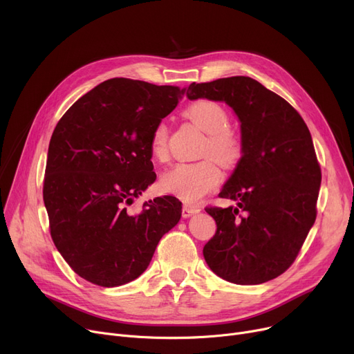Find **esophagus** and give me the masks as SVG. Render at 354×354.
<instances>
[{"label": "esophagus", "mask_w": 354, "mask_h": 354, "mask_svg": "<svg viewBox=\"0 0 354 354\" xmlns=\"http://www.w3.org/2000/svg\"><path fill=\"white\" fill-rule=\"evenodd\" d=\"M196 212H199V209H198V208L188 207V205L182 207V216H183V218H189L191 215H194V214H196Z\"/></svg>", "instance_id": "obj_1"}]
</instances>
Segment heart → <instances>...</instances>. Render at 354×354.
I'll return each instance as SVG.
<instances>
[{
    "instance_id": "b5f03b06",
    "label": "heart",
    "mask_w": 354,
    "mask_h": 354,
    "mask_svg": "<svg viewBox=\"0 0 354 354\" xmlns=\"http://www.w3.org/2000/svg\"><path fill=\"white\" fill-rule=\"evenodd\" d=\"M187 115L208 133L202 146L203 156H214L225 167H234L244 155V142L236 130L228 127V111L219 103L208 99L194 102ZM167 138L169 129L162 120L159 122L151 136V153L158 160H166ZM222 180L219 165L212 158H205L198 162H182L169 167L159 180V187L165 194L176 196L178 199L195 203L209 192L215 191Z\"/></svg>"
}]
</instances>
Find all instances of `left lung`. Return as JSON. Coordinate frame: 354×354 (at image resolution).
<instances>
[{
    "label": "left lung",
    "mask_w": 354,
    "mask_h": 354,
    "mask_svg": "<svg viewBox=\"0 0 354 354\" xmlns=\"http://www.w3.org/2000/svg\"><path fill=\"white\" fill-rule=\"evenodd\" d=\"M187 95L230 104L244 142L219 192L236 207L205 208L216 222L205 261L230 283L270 281L295 261L317 216L322 169L310 130L287 100L251 77L192 83Z\"/></svg>",
    "instance_id": "left-lung-1"
}]
</instances>
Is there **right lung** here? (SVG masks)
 <instances>
[{
  "mask_svg": "<svg viewBox=\"0 0 354 354\" xmlns=\"http://www.w3.org/2000/svg\"><path fill=\"white\" fill-rule=\"evenodd\" d=\"M187 88L110 79L74 103L55 126L43 185L50 235L71 270L100 287L133 281L160 238L180 219L174 196L127 205L156 179L153 127Z\"/></svg>",
  "mask_w": 354,
  "mask_h": 354,
  "instance_id": "1",
  "label": "right lung"
}]
</instances>
